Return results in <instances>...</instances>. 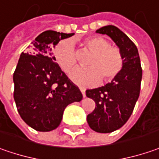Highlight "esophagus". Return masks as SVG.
<instances>
[{
	"instance_id": "1",
	"label": "esophagus",
	"mask_w": 159,
	"mask_h": 159,
	"mask_svg": "<svg viewBox=\"0 0 159 159\" xmlns=\"http://www.w3.org/2000/svg\"><path fill=\"white\" fill-rule=\"evenodd\" d=\"M80 90H81V92H82V94H83V97L84 98L85 97V90L84 89H83V88H80Z\"/></svg>"
}]
</instances>
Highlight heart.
I'll use <instances>...</instances> for the list:
<instances>
[{"label":"heart","mask_w":159,"mask_h":159,"mask_svg":"<svg viewBox=\"0 0 159 159\" xmlns=\"http://www.w3.org/2000/svg\"><path fill=\"white\" fill-rule=\"evenodd\" d=\"M84 45L92 52L86 61L87 68L75 69L69 77L75 84L88 87L95 85L101 79L109 82L120 73L124 65V58L120 49L110 46L106 39L92 36L85 39ZM53 56L64 72L68 73L77 61L73 42L65 39L59 42L53 48Z\"/></svg>","instance_id":"obj_1"}]
</instances>
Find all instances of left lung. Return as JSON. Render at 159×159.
Returning <instances> with one entry per match:
<instances>
[{"instance_id":"left-lung-1","label":"left lung","mask_w":159,"mask_h":159,"mask_svg":"<svg viewBox=\"0 0 159 159\" xmlns=\"http://www.w3.org/2000/svg\"><path fill=\"white\" fill-rule=\"evenodd\" d=\"M97 33L109 36L122 53L124 65L120 73L105 86L86 90L96 107L87 116V122L98 133H111L128 121L140 94L142 68L137 47L123 31L107 25Z\"/></svg>"}]
</instances>
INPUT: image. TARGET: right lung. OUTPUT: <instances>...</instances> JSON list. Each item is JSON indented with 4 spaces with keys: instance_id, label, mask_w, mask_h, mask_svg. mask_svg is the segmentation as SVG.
<instances>
[{
    "instance_id": "1",
    "label": "right lung",
    "mask_w": 159,
    "mask_h": 159,
    "mask_svg": "<svg viewBox=\"0 0 159 159\" xmlns=\"http://www.w3.org/2000/svg\"><path fill=\"white\" fill-rule=\"evenodd\" d=\"M75 33L46 30L21 53L13 75L14 99L23 120L30 128L48 132L58 128L67 106L83 98L54 62L52 48Z\"/></svg>"
}]
</instances>
